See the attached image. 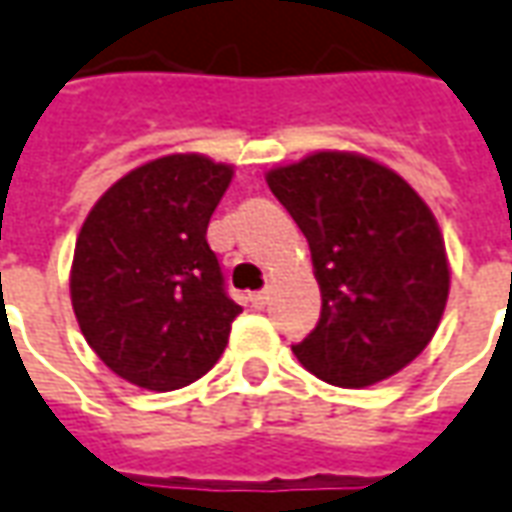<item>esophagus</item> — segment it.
I'll return each instance as SVG.
<instances>
[{
  "instance_id": "obj_1",
  "label": "esophagus",
  "mask_w": 512,
  "mask_h": 512,
  "mask_svg": "<svg viewBox=\"0 0 512 512\" xmlns=\"http://www.w3.org/2000/svg\"><path fill=\"white\" fill-rule=\"evenodd\" d=\"M267 301H270V292H267V290L250 292V303H253L256 309H264V306H267Z\"/></svg>"
}]
</instances>
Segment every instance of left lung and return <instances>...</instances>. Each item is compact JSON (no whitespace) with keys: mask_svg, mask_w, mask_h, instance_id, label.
I'll return each mask as SVG.
<instances>
[{"mask_svg":"<svg viewBox=\"0 0 512 512\" xmlns=\"http://www.w3.org/2000/svg\"><path fill=\"white\" fill-rule=\"evenodd\" d=\"M270 192L309 242L320 320L292 345L303 368L337 387H368L407 368L435 337L449 301L438 220L398 172L320 150L267 172Z\"/></svg>","mask_w":512,"mask_h":512,"instance_id":"1","label":"left lung"}]
</instances>
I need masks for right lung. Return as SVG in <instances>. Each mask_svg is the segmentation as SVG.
<instances>
[{"label":"right lung","instance_id":"1","mask_svg":"<svg viewBox=\"0 0 512 512\" xmlns=\"http://www.w3.org/2000/svg\"><path fill=\"white\" fill-rule=\"evenodd\" d=\"M231 164L175 153L130 169L88 211L72 259L74 317L125 382L167 393L206 376L242 312L206 228Z\"/></svg>","mask_w":512,"mask_h":512}]
</instances>
